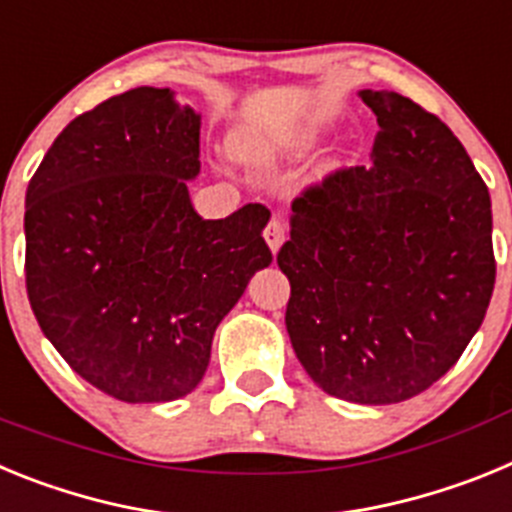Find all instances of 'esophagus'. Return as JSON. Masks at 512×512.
<instances>
[{"label": "esophagus", "mask_w": 512, "mask_h": 512, "mask_svg": "<svg viewBox=\"0 0 512 512\" xmlns=\"http://www.w3.org/2000/svg\"><path fill=\"white\" fill-rule=\"evenodd\" d=\"M264 238H266V243H269V248L274 253L279 251V248H282V243H284V238H287V228H284V220L279 215H274L269 220V223H266V230H264Z\"/></svg>", "instance_id": "obj_1"}]
</instances>
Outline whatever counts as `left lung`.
Wrapping results in <instances>:
<instances>
[{"label":"left lung","mask_w":512,"mask_h":512,"mask_svg":"<svg viewBox=\"0 0 512 512\" xmlns=\"http://www.w3.org/2000/svg\"><path fill=\"white\" fill-rule=\"evenodd\" d=\"M377 115L372 166L307 184L277 264L287 333L312 382L361 405L428 390L464 354L495 289L490 192L436 115L361 92Z\"/></svg>","instance_id":"1"}]
</instances>
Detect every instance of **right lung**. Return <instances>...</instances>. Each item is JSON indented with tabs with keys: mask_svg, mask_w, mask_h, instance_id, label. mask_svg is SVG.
<instances>
[{
	"mask_svg": "<svg viewBox=\"0 0 512 512\" xmlns=\"http://www.w3.org/2000/svg\"><path fill=\"white\" fill-rule=\"evenodd\" d=\"M200 115L138 87L74 117L25 197V287L45 338L122 402H169L205 377L215 328L271 264L269 210L202 220Z\"/></svg>",
	"mask_w": 512,
	"mask_h": 512,
	"instance_id": "add662e5",
	"label": "right lung"
}]
</instances>
